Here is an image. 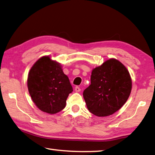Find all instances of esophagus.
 I'll use <instances>...</instances> for the list:
<instances>
[{
	"mask_svg": "<svg viewBox=\"0 0 155 155\" xmlns=\"http://www.w3.org/2000/svg\"><path fill=\"white\" fill-rule=\"evenodd\" d=\"M74 90H75L76 92H79V91H81V88H80L79 87L77 86V87H75Z\"/></svg>",
	"mask_w": 155,
	"mask_h": 155,
	"instance_id": "34e87169",
	"label": "esophagus"
}]
</instances>
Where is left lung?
Here are the masks:
<instances>
[{
  "label": "left lung",
  "instance_id": "8db88e82",
  "mask_svg": "<svg viewBox=\"0 0 155 155\" xmlns=\"http://www.w3.org/2000/svg\"><path fill=\"white\" fill-rule=\"evenodd\" d=\"M131 85L125 66L115 59L107 60L92 70L91 85L84 90L87 108L97 117L114 114L127 102Z\"/></svg>",
  "mask_w": 155,
  "mask_h": 155
}]
</instances>
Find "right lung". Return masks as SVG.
<instances>
[{
    "instance_id": "obj_1",
    "label": "right lung",
    "mask_w": 155,
    "mask_h": 155,
    "mask_svg": "<svg viewBox=\"0 0 155 155\" xmlns=\"http://www.w3.org/2000/svg\"><path fill=\"white\" fill-rule=\"evenodd\" d=\"M28 88L36 106L49 114L62 110L67 97L73 91L60 64L51 60L49 56L42 57L31 68Z\"/></svg>"
}]
</instances>
